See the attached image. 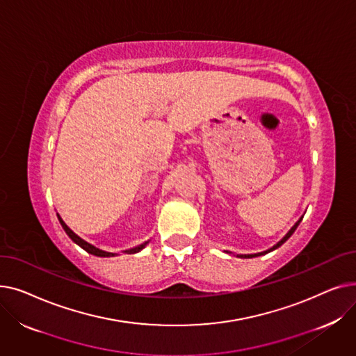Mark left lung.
Instances as JSON below:
<instances>
[{
	"label": "left lung",
	"instance_id": "obj_1",
	"mask_svg": "<svg viewBox=\"0 0 356 356\" xmlns=\"http://www.w3.org/2000/svg\"><path fill=\"white\" fill-rule=\"evenodd\" d=\"M302 219H303V218H300V219H298V220L296 222V225H294V227H293V228H291V229H290V231L287 232V235H286V236H284V238H283L282 241H280L277 245H274V247H273L271 250H268V251H273V250H275V248H278V247H282V245L284 244V242H286V241H287V239H289V238H290V236L293 235V232H294V231H296V228L298 227V223H300V222H302ZM259 255H261V254H259ZM241 257H245V258H251V257H255V255H241Z\"/></svg>",
	"mask_w": 356,
	"mask_h": 356
}]
</instances>
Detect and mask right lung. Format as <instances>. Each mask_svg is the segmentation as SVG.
Returning <instances> with one entry per match:
<instances>
[{
	"label": "right lung",
	"instance_id": "right-lung-1",
	"mask_svg": "<svg viewBox=\"0 0 356 356\" xmlns=\"http://www.w3.org/2000/svg\"><path fill=\"white\" fill-rule=\"evenodd\" d=\"M58 218H59V220H60V223H62V227H63V229H65V232L69 235V238L74 242V244H78L81 248H83L86 252H89V254H92V255H97V257H114L115 254H111V252H106V251H101V250H98V248H95L93 245H90V244H88L86 241H83L81 236H78L76 234H74L66 223L63 222V219L58 215ZM145 245V244H144ZM144 245H140V247H136V248H133V250H128L127 252L128 254H136V252H138L140 250H143L144 248Z\"/></svg>",
	"mask_w": 356,
	"mask_h": 356
}]
</instances>
